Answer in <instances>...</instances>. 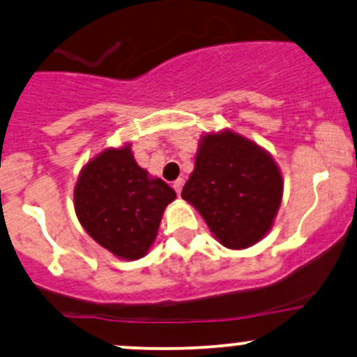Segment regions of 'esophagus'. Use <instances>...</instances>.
<instances>
[{"instance_id":"obj_1","label":"esophagus","mask_w":357,"mask_h":357,"mask_svg":"<svg viewBox=\"0 0 357 357\" xmlns=\"http://www.w3.org/2000/svg\"><path fill=\"white\" fill-rule=\"evenodd\" d=\"M183 185H185V179H183V178H178V179H176V181L174 183H172V188H174V190H176V193H181V190H183Z\"/></svg>"}]
</instances>
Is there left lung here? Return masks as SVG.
I'll list each match as a JSON object with an SVG mask.
<instances>
[{"mask_svg":"<svg viewBox=\"0 0 357 357\" xmlns=\"http://www.w3.org/2000/svg\"><path fill=\"white\" fill-rule=\"evenodd\" d=\"M220 244L245 249L271 229L283 179L271 155L234 132L208 134L181 191Z\"/></svg>","mask_w":357,"mask_h":357,"instance_id":"1","label":"left lung"}]
</instances>
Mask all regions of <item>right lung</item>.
Here are the masks:
<instances>
[{
  "label": "right lung",
  "instance_id": "right-lung-1",
  "mask_svg": "<svg viewBox=\"0 0 357 357\" xmlns=\"http://www.w3.org/2000/svg\"><path fill=\"white\" fill-rule=\"evenodd\" d=\"M174 198V190L162 179L149 178L127 146L108 149L86 164L74 190V208L101 248L123 259H140Z\"/></svg>",
  "mask_w": 357,
  "mask_h": 357
}]
</instances>
